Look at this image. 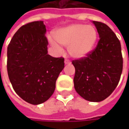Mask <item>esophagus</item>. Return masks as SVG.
I'll list each match as a JSON object with an SVG mask.
<instances>
[{
    "label": "esophagus",
    "instance_id": "1",
    "mask_svg": "<svg viewBox=\"0 0 129 129\" xmlns=\"http://www.w3.org/2000/svg\"><path fill=\"white\" fill-rule=\"evenodd\" d=\"M64 63H65V64L66 65H67V64H70V63H71V62H70V60H69V59H65V61H64Z\"/></svg>",
    "mask_w": 129,
    "mask_h": 129
}]
</instances>
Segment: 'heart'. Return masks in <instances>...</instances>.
<instances>
[{"mask_svg": "<svg viewBox=\"0 0 129 129\" xmlns=\"http://www.w3.org/2000/svg\"><path fill=\"white\" fill-rule=\"evenodd\" d=\"M97 38V31L93 25L73 23L58 29L54 36L50 35L48 39L51 45L56 50H61V44L68 47L70 56L81 59L92 52Z\"/></svg>", "mask_w": 129, "mask_h": 129, "instance_id": "b5f03b06", "label": "heart"}]
</instances>
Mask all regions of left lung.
I'll use <instances>...</instances> for the list:
<instances>
[{
	"mask_svg": "<svg viewBox=\"0 0 129 129\" xmlns=\"http://www.w3.org/2000/svg\"><path fill=\"white\" fill-rule=\"evenodd\" d=\"M100 40L90 53L72 62L75 68L74 86L87 101L99 102L113 92L119 83L123 68L121 44L106 24L92 21Z\"/></svg>",
	"mask_w": 129,
	"mask_h": 129,
	"instance_id": "8db88e82",
	"label": "left lung"
}]
</instances>
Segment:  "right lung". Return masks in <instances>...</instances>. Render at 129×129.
<instances>
[{
    "label": "right lung",
    "mask_w": 129,
    "mask_h": 129,
    "mask_svg": "<svg viewBox=\"0 0 129 129\" xmlns=\"http://www.w3.org/2000/svg\"><path fill=\"white\" fill-rule=\"evenodd\" d=\"M43 21L24 25L7 47V68L16 94L31 104L45 102L53 94L56 81L64 68V59L48 54Z\"/></svg>",
    "instance_id": "obj_1"
}]
</instances>
